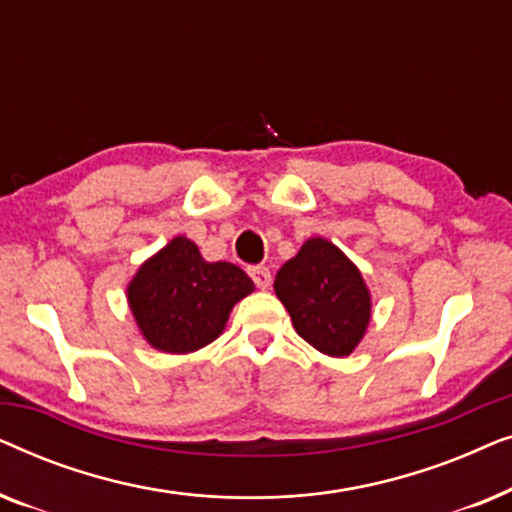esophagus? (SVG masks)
Instances as JSON below:
<instances>
[{"label":"esophagus","mask_w":512,"mask_h":512,"mask_svg":"<svg viewBox=\"0 0 512 512\" xmlns=\"http://www.w3.org/2000/svg\"><path fill=\"white\" fill-rule=\"evenodd\" d=\"M249 277L254 279V284L258 286V289H268L272 282L270 270L265 268V265H254V268H249Z\"/></svg>","instance_id":"esophagus-1"}]
</instances>
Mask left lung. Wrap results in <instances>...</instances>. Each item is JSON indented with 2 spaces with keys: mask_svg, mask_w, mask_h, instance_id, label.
Listing matches in <instances>:
<instances>
[{
  "mask_svg": "<svg viewBox=\"0 0 512 512\" xmlns=\"http://www.w3.org/2000/svg\"><path fill=\"white\" fill-rule=\"evenodd\" d=\"M275 293L293 328L314 349L347 356L370 321V293L356 265L335 244L312 237L279 268Z\"/></svg>",
  "mask_w": 512,
  "mask_h": 512,
  "instance_id": "left-lung-1",
  "label": "left lung"
}]
</instances>
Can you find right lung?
Listing matches in <instances>:
<instances>
[{"instance_id":"obj_1","label":"right lung","mask_w":512,"mask_h":512,"mask_svg":"<svg viewBox=\"0 0 512 512\" xmlns=\"http://www.w3.org/2000/svg\"><path fill=\"white\" fill-rule=\"evenodd\" d=\"M251 291L247 272L226 261L207 263L191 240L174 237L139 268L128 300L153 347L188 354L219 338L233 305Z\"/></svg>"}]
</instances>
